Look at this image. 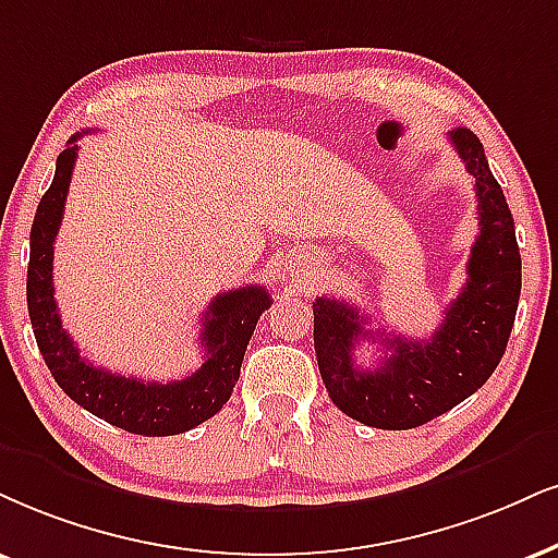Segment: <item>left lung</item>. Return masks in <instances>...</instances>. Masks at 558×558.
Here are the masks:
<instances>
[{
    "instance_id": "obj_1",
    "label": "left lung",
    "mask_w": 558,
    "mask_h": 558,
    "mask_svg": "<svg viewBox=\"0 0 558 558\" xmlns=\"http://www.w3.org/2000/svg\"><path fill=\"white\" fill-rule=\"evenodd\" d=\"M452 147L476 181L478 238L471 247L469 281L426 341L401 333L385 339L380 367L354 364L367 318L354 305L313 302V341L331 401L356 422L377 429H414L476 393L505 354L520 302V247L501 185L492 175L484 144L471 129L450 132Z\"/></svg>"
}]
</instances>
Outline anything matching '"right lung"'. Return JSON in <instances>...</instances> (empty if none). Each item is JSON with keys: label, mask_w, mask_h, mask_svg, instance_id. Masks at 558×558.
I'll return each mask as SVG.
<instances>
[{"label": "right lung", "mask_w": 558, "mask_h": 558, "mask_svg": "<svg viewBox=\"0 0 558 558\" xmlns=\"http://www.w3.org/2000/svg\"><path fill=\"white\" fill-rule=\"evenodd\" d=\"M74 134L59 155L57 173L40 198L31 227V264H27V313L38 349L59 388L82 409L102 422L144 437L181 435L217 414L230 401L240 377L247 341L260 313L268 311L271 298L264 287H240L217 294L204 313L202 349L204 362L183 380L153 383L140 377L113 375L95 367L69 339L61 326L53 300V240L64 217V202L72 170L77 162Z\"/></svg>", "instance_id": "add662e5"}]
</instances>
